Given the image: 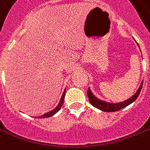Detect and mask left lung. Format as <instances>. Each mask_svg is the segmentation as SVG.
<instances>
[{"label":"left lung","instance_id":"left-lung-1","mask_svg":"<svg viewBox=\"0 0 150 150\" xmlns=\"http://www.w3.org/2000/svg\"><path fill=\"white\" fill-rule=\"evenodd\" d=\"M142 85H143V81L141 83V85L139 86V90H137L131 98H130L127 100H124V101H122V102L120 103H109L106 102V101H104V100H101L100 99H98L93 95V93L91 92V90L89 88L87 91V95L88 98H89V101L90 103L95 108H98L101 111H104V112H116V111H119L122 109V108H125L129 105H131V103H133L134 100L138 98L139 93L141 92L142 88Z\"/></svg>","mask_w":150,"mask_h":150}]
</instances>
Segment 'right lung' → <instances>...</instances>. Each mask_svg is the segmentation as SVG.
Wrapping results in <instances>:
<instances>
[{
	"instance_id": "add662e5",
	"label": "right lung",
	"mask_w": 150,
	"mask_h": 150,
	"mask_svg": "<svg viewBox=\"0 0 150 150\" xmlns=\"http://www.w3.org/2000/svg\"><path fill=\"white\" fill-rule=\"evenodd\" d=\"M65 93H66V90H64V93H63L62 94V97H61V98H60V102H59V104H58V105H57V107L53 109V110L50 111V112H49L45 113V114H43V115H42V116H38V118H48V117H50V116H52L53 115H55V114H56V113H57V112L61 108V107H62L63 104H64V101Z\"/></svg>"
}]
</instances>
